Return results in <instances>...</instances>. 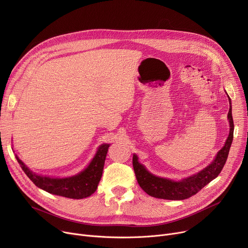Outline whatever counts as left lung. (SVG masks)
<instances>
[{
  "instance_id": "left-lung-1",
  "label": "left lung",
  "mask_w": 248,
  "mask_h": 248,
  "mask_svg": "<svg viewBox=\"0 0 248 248\" xmlns=\"http://www.w3.org/2000/svg\"><path fill=\"white\" fill-rule=\"evenodd\" d=\"M227 119L229 120V136L225 141V144L217 153L216 158L208 167L185 179L179 181L158 177L148 171L139 161L137 155L133 156V166L135 173L140 186L151 196L156 199L170 200V201H183L194 195L202 187L209 184L212 179L217 177L222 170L225 161L228 156L229 148L233 140V120L232 107L229 108Z\"/></svg>"
}]
</instances>
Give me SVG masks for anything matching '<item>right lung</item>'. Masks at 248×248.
I'll use <instances>...</instances> for the list:
<instances>
[{
    "label": "right lung",
    "mask_w": 248,
    "mask_h": 248,
    "mask_svg": "<svg viewBox=\"0 0 248 248\" xmlns=\"http://www.w3.org/2000/svg\"><path fill=\"white\" fill-rule=\"evenodd\" d=\"M108 147L109 144L108 143L102 144L98 147L94 157L86 170L80 171L77 175L64 178H55L36 174L27 168L26 164L18 157V155H16V158L28 177L39 188H42L49 193L69 197V199L81 200L92 195L96 190L98 183L102 178Z\"/></svg>",
    "instance_id": "1"
}]
</instances>
